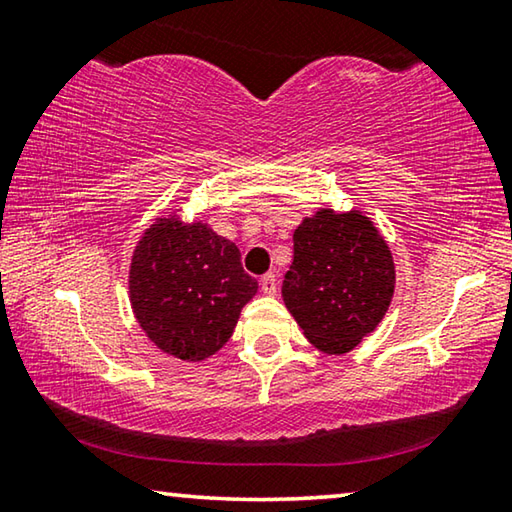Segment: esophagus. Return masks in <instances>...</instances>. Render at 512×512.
<instances>
[{"label": "esophagus", "mask_w": 512, "mask_h": 512, "mask_svg": "<svg viewBox=\"0 0 512 512\" xmlns=\"http://www.w3.org/2000/svg\"><path fill=\"white\" fill-rule=\"evenodd\" d=\"M259 287H262V293H266V296H275V293H277V277L273 273H266L262 280H259Z\"/></svg>", "instance_id": "obj_1"}]
</instances>
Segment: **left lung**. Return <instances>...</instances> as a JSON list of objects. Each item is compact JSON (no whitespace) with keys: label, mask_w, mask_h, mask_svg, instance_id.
Listing matches in <instances>:
<instances>
[{"label":"left lung","mask_w":512,"mask_h":512,"mask_svg":"<svg viewBox=\"0 0 512 512\" xmlns=\"http://www.w3.org/2000/svg\"><path fill=\"white\" fill-rule=\"evenodd\" d=\"M395 262L388 241L359 207L325 205L293 232L282 300L302 334L325 354H348L391 307Z\"/></svg>","instance_id":"obj_1"}]
</instances>
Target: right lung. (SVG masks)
<instances>
[{
    "label": "right lung",
    "instance_id": "add662e5",
    "mask_svg": "<svg viewBox=\"0 0 512 512\" xmlns=\"http://www.w3.org/2000/svg\"><path fill=\"white\" fill-rule=\"evenodd\" d=\"M257 280L241 266L239 248L205 221L162 214L137 241L128 271V300L149 341L173 359H210L230 341Z\"/></svg>",
    "mask_w": 512,
    "mask_h": 512
}]
</instances>
